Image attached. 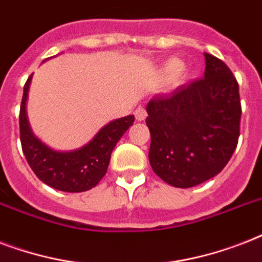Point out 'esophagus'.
Masks as SVG:
<instances>
[{"mask_svg":"<svg viewBox=\"0 0 262 262\" xmlns=\"http://www.w3.org/2000/svg\"><path fill=\"white\" fill-rule=\"evenodd\" d=\"M135 117L137 121H144V119L147 118V110H145V107L143 106L137 107L135 111Z\"/></svg>","mask_w":262,"mask_h":262,"instance_id":"1","label":"esophagus"}]
</instances>
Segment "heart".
<instances>
[{
  "label": "heart",
  "mask_w": 262,
  "mask_h": 262,
  "mask_svg": "<svg viewBox=\"0 0 262 262\" xmlns=\"http://www.w3.org/2000/svg\"><path fill=\"white\" fill-rule=\"evenodd\" d=\"M181 69H182V62L177 58H171L168 59L167 62L163 65V68H162V75L166 79H172V77L178 75Z\"/></svg>",
  "instance_id": "1"
}]
</instances>
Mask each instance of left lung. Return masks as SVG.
<instances>
[{
    "instance_id": "left-lung-1",
    "label": "left lung",
    "mask_w": 262,
    "mask_h": 262,
    "mask_svg": "<svg viewBox=\"0 0 262 262\" xmlns=\"http://www.w3.org/2000/svg\"><path fill=\"white\" fill-rule=\"evenodd\" d=\"M205 55V73L147 104L149 163L175 187H191L219 174L239 137V85L230 68Z\"/></svg>"
}]
</instances>
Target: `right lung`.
Listing matches in <instances>:
<instances>
[{"mask_svg":"<svg viewBox=\"0 0 262 262\" xmlns=\"http://www.w3.org/2000/svg\"><path fill=\"white\" fill-rule=\"evenodd\" d=\"M32 75L28 77L20 106V141L23 154L32 171L42 182L57 190L79 193L90 190L104 177L111 152L118 140L135 122V115L111 121L84 147L75 151H54L35 137L27 119V96Z\"/></svg>","mask_w":262,"mask_h":262,"instance_id":"obj_1","label":"right lung"}]
</instances>
